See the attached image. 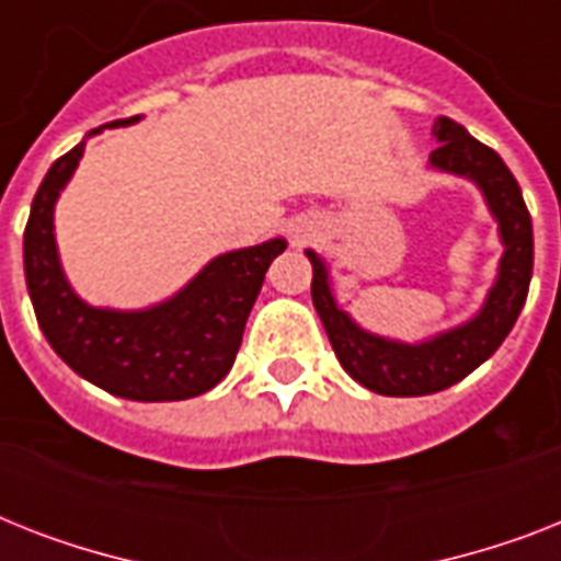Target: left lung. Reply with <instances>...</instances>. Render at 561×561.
I'll return each instance as SVG.
<instances>
[{"instance_id":"8db88e82","label":"left lung","mask_w":561,"mask_h":561,"mask_svg":"<svg viewBox=\"0 0 561 561\" xmlns=\"http://www.w3.org/2000/svg\"><path fill=\"white\" fill-rule=\"evenodd\" d=\"M431 134L436 148L431 151L427 165L454 178L471 180L480 188L492 218L497 220V236L504 244L495 285L489 288L478 314L419 343L373 334L360 329L337 306L329 279V264L314 250H306L308 262L314 267L311 299L323 320L334 355L355 381L381 396H427L462 381L483 360L492 358L506 334L513 332L530 290L533 220L513 171L506 169L492 148L478 142L466 127L451 118H436Z\"/></svg>"}]
</instances>
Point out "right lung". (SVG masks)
Wrapping results in <instances>:
<instances>
[{"mask_svg": "<svg viewBox=\"0 0 561 561\" xmlns=\"http://www.w3.org/2000/svg\"><path fill=\"white\" fill-rule=\"evenodd\" d=\"M142 116L104 127L136 125ZM83 142L48 169L31 203L22 262L37 323L66 367L101 390L130 401H183L211 390L232 369L247 317L262 290L264 273L288 241L215 255L174 297L157 306L122 311L83 302L69 285L55 241V203L83 157Z\"/></svg>", "mask_w": 561, "mask_h": 561, "instance_id": "add662e5", "label": "right lung"}]
</instances>
